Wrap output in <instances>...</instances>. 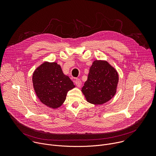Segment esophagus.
<instances>
[{"label":"esophagus","instance_id":"esophagus-1","mask_svg":"<svg viewBox=\"0 0 156 156\" xmlns=\"http://www.w3.org/2000/svg\"><path fill=\"white\" fill-rule=\"evenodd\" d=\"M75 83L76 85V86L78 87L81 86V81L80 79H76L75 81Z\"/></svg>","mask_w":156,"mask_h":156}]
</instances>
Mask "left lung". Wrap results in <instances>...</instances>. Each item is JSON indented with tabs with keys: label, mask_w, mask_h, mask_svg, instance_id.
I'll return each instance as SVG.
<instances>
[{
	"label": "left lung",
	"mask_w": 156,
	"mask_h": 156,
	"mask_svg": "<svg viewBox=\"0 0 156 156\" xmlns=\"http://www.w3.org/2000/svg\"><path fill=\"white\" fill-rule=\"evenodd\" d=\"M119 83L117 70L105 60H94L90 67L87 80L81 88L86 101L101 105L115 94Z\"/></svg>",
	"instance_id": "obj_1"
}]
</instances>
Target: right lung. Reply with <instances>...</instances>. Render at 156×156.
<instances>
[{"mask_svg": "<svg viewBox=\"0 0 156 156\" xmlns=\"http://www.w3.org/2000/svg\"><path fill=\"white\" fill-rule=\"evenodd\" d=\"M32 80L34 91L40 101L52 108L60 107L68 91L75 87L56 62L42 63L34 70Z\"/></svg>", "mask_w": 156, "mask_h": 156, "instance_id": "right-lung-1", "label": "right lung"}]
</instances>
